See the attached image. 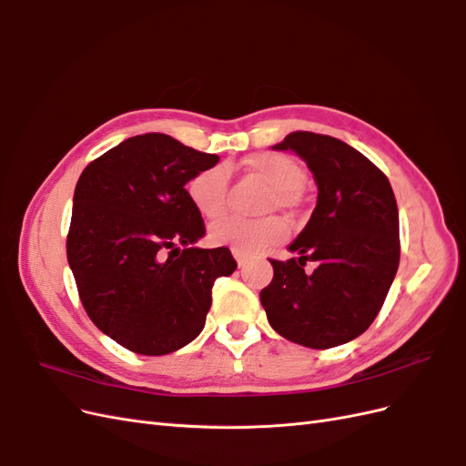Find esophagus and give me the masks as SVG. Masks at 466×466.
<instances>
[{
    "label": "esophagus",
    "instance_id": "34e87169",
    "mask_svg": "<svg viewBox=\"0 0 466 466\" xmlns=\"http://www.w3.org/2000/svg\"><path fill=\"white\" fill-rule=\"evenodd\" d=\"M233 255H235V258H237V264H238V268H243V266L248 262V257H247V255H243V252L233 250Z\"/></svg>",
    "mask_w": 466,
    "mask_h": 466
}]
</instances>
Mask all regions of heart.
Wrapping results in <instances>:
<instances>
[{
	"instance_id": "obj_1",
	"label": "heart",
	"mask_w": 466,
	"mask_h": 466,
	"mask_svg": "<svg viewBox=\"0 0 466 466\" xmlns=\"http://www.w3.org/2000/svg\"><path fill=\"white\" fill-rule=\"evenodd\" d=\"M245 167L248 173L272 187L266 196V209H289L298 204L299 190L305 182V171L289 155L278 151L252 153L245 159ZM228 180L229 173L223 165L206 167L192 175L187 192L192 206L202 218L216 219L223 216L225 208H228ZM288 235L289 229L286 221L276 216L260 219L231 216L214 223V228L209 229L211 243L231 247L243 255H257L268 247L281 243Z\"/></svg>"
}]
</instances>
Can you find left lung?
Returning <instances> with one entry per match:
<instances>
[{
  "label": "left lung",
  "mask_w": 466,
  "mask_h": 466,
  "mask_svg": "<svg viewBox=\"0 0 466 466\" xmlns=\"http://www.w3.org/2000/svg\"><path fill=\"white\" fill-rule=\"evenodd\" d=\"M276 149L301 155L319 196L289 245L299 257L270 258L274 278L260 303L272 329L295 344H346L370 329L399 270L397 198L377 165L332 136L291 132ZM307 261L316 262L313 273L304 272Z\"/></svg>",
  "instance_id": "8db88e82"
}]
</instances>
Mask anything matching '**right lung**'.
<instances>
[{"label":"right lung","mask_w":466,"mask_h":466,"mask_svg":"<svg viewBox=\"0 0 466 466\" xmlns=\"http://www.w3.org/2000/svg\"><path fill=\"white\" fill-rule=\"evenodd\" d=\"M218 161L151 132L108 149L77 180L66 248L79 299L96 329L134 354L192 342L216 279L235 272L228 247H192L206 225L185 185Z\"/></svg>","instance_id":"add662e5"}]
</instances>
